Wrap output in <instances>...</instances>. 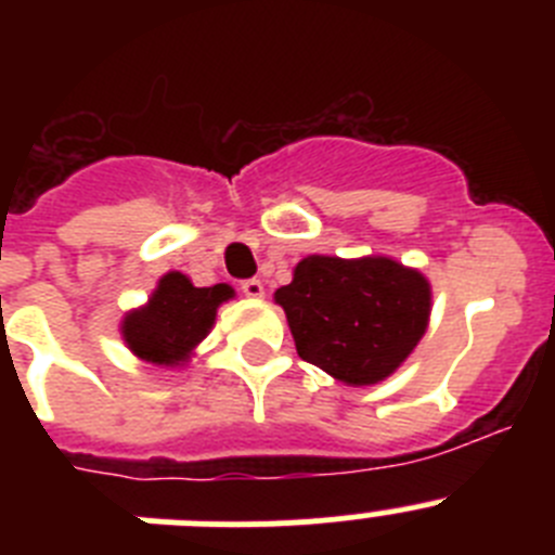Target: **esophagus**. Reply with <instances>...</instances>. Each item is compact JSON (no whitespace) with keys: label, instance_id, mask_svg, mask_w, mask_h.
Listing matches in <instances>:
<instances>
[{"label":"esophagus","instance_id":"esophagus-1","mask_svg":"<svg viewBox=\"0 0 555 555\" xmlns=\"http://www.w3.org/2000/svg\"><path fill=\"white\" fill-rule=\"evenodd\" d=\"M242 292L247 294V297H253V300H261L263 294H267V288H263V283L261 281H244L242 283Z\"/></svg>","mask_w":555,"mask_h":555}]
</instances>
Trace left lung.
Segmentation results:
<instances>
[{
  "instance_id": "left-lung-1",
  "label": "left lung",
  "mask_w": 555,
  "mask_h": 555,
  "mask_svg": "<svg viewBox=\"0 0 555 555\" xmlns=\"http://www.w3.org/2000/svg\"><path fill=\"white\" fill-rule=\"evenodd\" d=\"M302 361L347 386H375L414 352L430 320V283L386 255H308L274 292Z\"/></svg>"
}]
</instances>
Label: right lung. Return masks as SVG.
Listing matches in <instances>:
<instances>
[{
    "label": "right lung",
    "instance_id": "right-lung-1",
    "mask_svg": "<svg viewBox=\"0 0 555 555\" xmlns=\"http://www.w3.org/2000/svg\"><path fill=\"white\" fill-rule=\"evenodd\" d=\"M228 283L199 288L189 274L166 272L144 306L125 313L119 331L127 350L152 366H185L217 322L222 302L233 300Z\"/></svg>",
    "mask_w": 555,
    "mask_h": 555
}]
</instances>
